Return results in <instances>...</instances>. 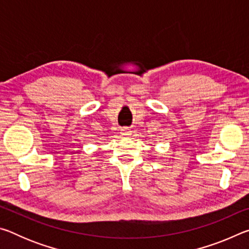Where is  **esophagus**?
Wrapping results in <instances>:
<instances>
[{
  "label": "esophagus",
  "mask_w": 249,
  "mask_h": 249,
  "mask_svg": "<svg viewBox=\"0 0 249 249\" xmlns=\"http://www.w3.org/2000/svg\"><path fill=\"white\" fill-rule=\"evenodd\" d=\"M121 134H122V135H124V136H128V135L132 134V129H130V128H127V127L122 128V129H121Z\"/></svg>",
  "instance_id": "34e87169"
}]
</instances>
